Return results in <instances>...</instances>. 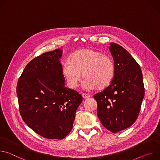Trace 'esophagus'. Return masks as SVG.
Masks as SVG:
<instances>
[{
  "label": "esophagus",
  "instance_id": "34e87169",
  "mask_svg": "<svg viewBox=\"0 0 160 160\" xmlns=\"http://www.w3.org/2000/svg\"><path fill=\"white\" fill-rule=\"evenodd\" d=\"M82 98L84 99H88L90 96V95L88 94H82Z\"/></svg>",
  "mask_w": 160,
  "mask_h": 160
}]
</instances>
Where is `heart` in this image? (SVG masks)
I'll list each match as a JSON object with an SVG mask.
<instances>
[{
    "label": "heart",
    "instance_id": "1",
    "mask_svg": "<svg viewBox=\"0 0 160 160\" xmlns=\"http://www.w3.org/2000/svg\"><path fill=\"white\" fill-rule=\"evenodd\" d=\"M61 73L70 88L78 86L83 73L85 89H104L113 80L115 66L109 56L94 49H85L75 52L71 61L63 64Z\"/></svg>",
    "mask_w": 160,
    "mask_h": 160
}]
</instances>
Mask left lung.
Here are the masks:
<instances>
[{"label":"left lung","mask_w":160,"mask_h":160,"mask_svg":"<svg viewBox=\"0 0 160 160\" xmlns=\"http://www.w3.org/2000/svg\"><path fill=\"white\" fill-rule=\"evenodd\" d=\"M110 44L115 76L111 84L94 94V98L102 125L117 133L130 127L138 118L144 97V86L139 64L121 45Z\"/></svg>","instance_id":"obj_1"}]
</instances>
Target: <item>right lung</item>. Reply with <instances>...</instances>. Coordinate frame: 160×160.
<instances>
[{
	"instance_id": "right-lung-1",
	"label": "right lung",
	"mask_w": 160,
	"mask_h": 160,
	"mask_svg": "<svg viewBox=\"0 0 160 160\" xmlns=\"http://www.w3.org/2000/svg\"><path fill=\"white\" fill-rule=\"evenodd\" d=\"M59 49L37 56L18 79L16 93L20 115L35 132L49 139L70 133L82 95L64 86Z\"/></svg>"
}]
</instances>
